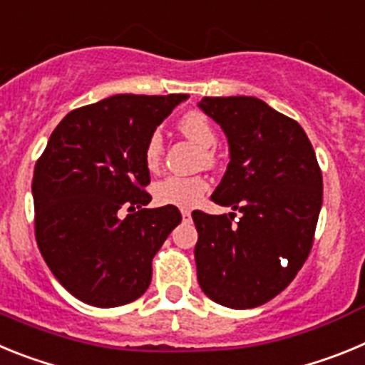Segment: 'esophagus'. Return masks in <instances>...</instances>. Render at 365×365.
<instances>
[{"label":"esophagus","mask_w":365,"mask_h":365,"mask_svg":"<svg viewBox=\"0 0 365 365\" xmlns=\"http://www.w3.org/2000/svg\"><path fill=\"white\" fill-rule=\"evenodd\" d=\"M180 214H182V219H185V221H190V217H192V212L186 210V208L182 212H180Z\"/></svg>","instance_id":"34e87169"}]
</instances>
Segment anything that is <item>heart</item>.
<instances>
[{"instance_id":"b5f03b06","label":"heart","mask_w":365,"mask_h":365,"mask_svg":"<svg viewBox=\"0 0 365 365\" xmlns=\"http://www.w3.org/2000/svg\"><path fill=\"white\" fill-rule=\"evenodd\" d=\"M179 130L186 137L192 138L193 143L208 150L205 153L208 163L214 160V153L210 151V148H214L215 143H217V135H215L210 118L206 117L205 113L188 111L186 115H182L179 120ZM163 135L159 131L151 133L150 138L146 140V146H144V163L150 170H155L159 166L160 157H163ZM208 188H210V185H208V180L205 177L172 175L155 185V199L160 205L190 208V206L197 205L201 201L202 195L208 192Z\"/></svg>"}]
</instances>
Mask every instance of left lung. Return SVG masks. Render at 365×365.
Segmentation results:
<instances>
[{
    "label": "left lung",
    "mask_w": 365,
    "mask_h": 365,
    "mask_svg": "<svg viewBox=\"0 0 365 365\" xmlns=\"http://www.w3.org/2000/svg\"><path fill=\"white\" fill-rule=\"evenodd\" d=\"M199 108L221 125L230 163L212 201L230 214L192 212L197 282L219 305L252 309L285 289L312 247L324 182L302 125L254 96H205ZM242 212L232 223L235 210Z\"/></svg>",
    "instance_id": "8db88e82"
}]
</instances>
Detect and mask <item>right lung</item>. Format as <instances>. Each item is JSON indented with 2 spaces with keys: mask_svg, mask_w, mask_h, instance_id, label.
Masks as SVG:
<instances>
[{
  "mask_svg": "<svg viewBox=\"0 0 365 365\" xmlns=\"http://www.w3.org/2000/svg\"><path fill=\"white\" fill-rule=\"evenodd\" d=\"M188 95H115L67 113L34 168L36 241L54 278L80 302L118 307L151 283V259L180 222L151 195L144 146ZM130 214L120 217V208Z\"/></svg>",
  "mask_w": 365,
  "mask_h": 365,
  "instance_id": "right-lung-1",
  "label": "right lung"
}]
</instances>
